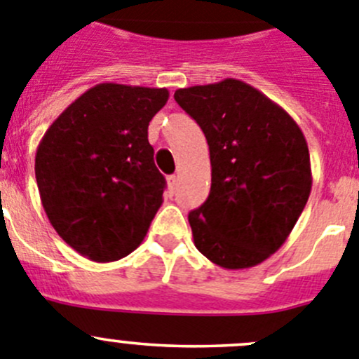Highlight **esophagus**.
Segmentation results:
<instances>
[{
    "label": "esophagus",
    "instance_id": "obj_1",
    "mask_svg": "<svg viewBox=\"0 0 359 359\" xmlns=\"http://www.w3.org/2000/svg\"><path fill=\"white\" fill-rule=\"evenodd\" d=\"M177 182H179V177H177V175H170L168 177V191H170V195H173V191H175V187H177Z\"/></svg>",
    "mask_w": 359,
    "mask_h": 359
}]
</instances>
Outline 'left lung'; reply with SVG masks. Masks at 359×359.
I'll return each mask as SVG.
<instances>
[{"mask_svg": "<svg viewBox=\"0 0 359 359\" xmlns=\"http://www.w3.org/2000/svg\"><path fill=\"white\" fill-rule=\"evenodd\" d=\"M202 127L210 193L189 219L196 250L225 269H248L287 241L311 191L306 140L292 116L239 79L179 88Z\"/></svg>", "mask_w": 359, "mask_h": 359, "instance_id": "obj_1", "label": "left lung"}]
</instances>
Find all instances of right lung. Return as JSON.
I'll return each instance as SVG.
<instances>
[{
	"label": "right lung",
	"mask_w": 359,
	"mask_h": 359,
	"mask_svg": "<svg viewBox=\"0 0 359 359\" xmlns=\"http://www.w3.org/2000/svg\"><path fill=\"white\" fill-rule=\"evenodd\" d=\"M166 88L100 83L49 126L35 156L42 207L58 236L93 262H115L145 239L166 180L149 123Z\"/></svg>",
	"instance_id": "obj_1"
}]
</instances>
